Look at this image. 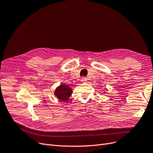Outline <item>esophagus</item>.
I'll return each instance as SVG.
<instances>
[{"label": "esophagus", "instance_id": "obj_1", "mask_svg": "<svg viewBox=\"0 0 153 153\" xmlns=\"http://www.w3.org/2000/svg\"><path fill=\"white\" fill-rule=\"evenodd\" d=\"M81 80H82V82H85L87 80V78H85V77H84V76H83V77L82 78Z\"/></svg>", "mask_w": 153, "mask_h": 153}]
</instances>
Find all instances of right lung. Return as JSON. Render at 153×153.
I'll return each mask as SVG.
<instances>
[{"instance_id": "right-lung-1", "label": "right lung", "mask_w": 153, "mask_h": 153, "mask_svg": "<svg viewBox=\"0 0 153 153\" xmlns=\"http://www.w3.org/2000/svg\"><path fill=\"white\" fill-rule=\"evenodd\" d=\"M72 93V89L68 85L61 84L55 91V95L61 101H66Z\"/></svg>"}]
</instances>
